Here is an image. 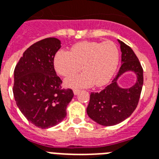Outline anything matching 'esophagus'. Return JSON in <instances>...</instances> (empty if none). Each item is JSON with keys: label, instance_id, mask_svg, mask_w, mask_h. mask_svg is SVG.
Returning a JSON list of instances; mask_svg holds the SVG:
<instances>
[{"label": "esophagus", "instance_id": "obj_1", "mask_svg": "<svg viewBox=\"0 0 159 159\" xmlns=\"http://www.w3.org/2000/svg\"><path fill=\"white\" fill-rule=\"evenodd\" d=\"M73 93H74L75 95H77L80 93V90H79V89H74V90H73Z\"/></svg>", "mask_w": 159, "mask_h": 159}]
</instances>
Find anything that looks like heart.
<instances>
[{
    "label": "heart",
    "mask_w": 159,
    "mask_h": 159,
    "mask_svg": "<svg viewBox=\"0 0 159 159\" xmlns=\"http://www.w3.org/2000/svg\"><path fill=\"white\" fill-rule=\"evenodd\" d=\"M120 62V51L111 41L104 43L84 41L75 44L70 52L59 51L54 58L55 70L68 77L82 69L85 72L65 81L71 88H88L107 84L114 75Z\"/></svg>",
    "instance_id": "obj_1"
}]
</instances>
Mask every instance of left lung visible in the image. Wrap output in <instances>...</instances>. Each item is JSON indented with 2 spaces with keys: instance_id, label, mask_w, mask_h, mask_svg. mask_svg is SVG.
<instances>
[{
  "instance_id": "obj_1",
  "label": "left lung",
  "mask_w": 159,
  "mask_h": 159,
  "mask_svg": "<svg viewBox=\"0 0 159 159\" xmlns=\"http://www.w3.org/2000/svg\"><path fill=\"white\" fill-rule=\"evenodd\" d=\"M121 51V66L110 84L100 93H91L87 112L91 119L104 126L119 124L128 118L138 106L142 85L143 69L131 47L118 40ZM126 71H134L137 83L130 89H121L116 84L120 75Z\"/></svg>"
}]
</instances>
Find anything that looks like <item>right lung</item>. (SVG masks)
<instances>
[{
  "mask_svg": "<svg viewBox=\"0 0 159 159\" xmlns=\"http://www.w3.org/2000/svg\"><path fill=\"white\" fill-rule=\"evenodd\" d=\"M60 47L56 38L39 41L23 53L14 69L16 104L25 118L41 129L60 123L74 96L70 89H62L63 81L54 67V58Z\"/></svg>",
  "mask_w": 159,
  "mask_h": 159,
  "instance_id": "1",
  "label": "right lung"
}]
</instances>
